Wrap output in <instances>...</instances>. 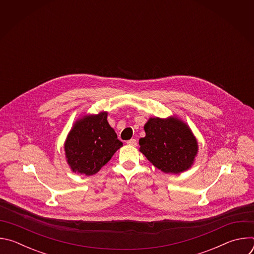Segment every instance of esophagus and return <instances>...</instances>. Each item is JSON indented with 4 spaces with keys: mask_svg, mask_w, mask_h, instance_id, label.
<instances>
[{
    "mask_svg": "<svg viewBox=\"0 0 254 254\" xmlns=\"http://www.w3.org/2000/svg\"><path fill=\"white\" fill-rule=\"evenodd\" d=\"M127 144H129V146H133V147H135L136 144H137V141H136V139H135V138H130V139H128V140L127 141Z\"/></svg>",
    "mask_w": 254,
    "mask_h": 254,
    "instance_id": "34e87169",
    "label": "esophagus"
}]
</instances>
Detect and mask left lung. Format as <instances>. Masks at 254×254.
Masks as SVG:
<instances>
[{
	"label": "left lung",
	"mask_w": 254,
	"mask_h": 254,
	"mask_svg": "<svg viewBox=\"0 0 254 254\" xmlns=\"http://www.w3.org/2000/svg\"><path fill=\"white\" fill-rule=\"evenodd\" d=\"M139 151L164 173L180 174L191 168L198 153V142L190 127L181 120L151 118L143 127Z\"/></svg>",
	"instance_id": "obj_1"
}]
</instances>
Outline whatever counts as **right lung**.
Returning a JSON list of instances; mask_svg holds the SVG:
<instances>
[{
    "mask_svg": "<svg viewBox=\"0 0 254 254\" xmlns=\"http://www.w3.org/2000/svg\"><path fill=\"white\" fill-rule=\"evenodd\" d=\"M123 147L115 129L107 123V113L84 116L76 121L65 140L64 150L71 170L96 174Z\"/></svg>",
    "mask_w": 254,
    "mask_h": 254,
    "instance_id": "add662e5",
    "label": "right lung"
}]
</instances>
